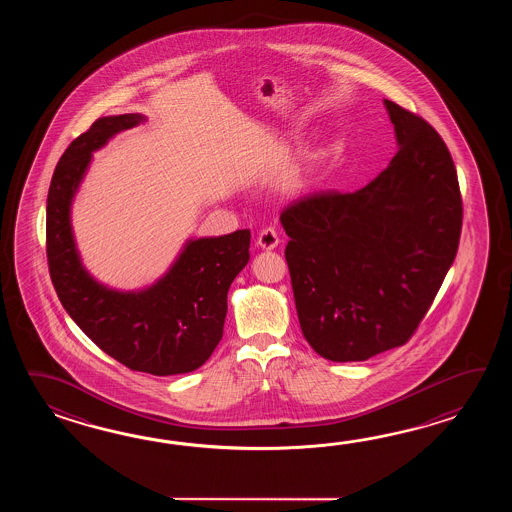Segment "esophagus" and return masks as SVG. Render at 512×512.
Here are the masks:
<instances>
[{
	"mask_svg": "<svg viewBox=\"0 0 512 512\" xmlns=\"http://www.w3.org/2000/svg\"><path fill=\"white\" fill-rule=\"evenodd\" d=\"M278 243H280V238H278V232H276V230H261L260 236H258V247H260V249H263V251H272V249L278 247Z\"/></svg>",
	"mask_w": 512,
	"mask_h": 512,
	"instance_id": "1",
	"label": "esophagus"
}]
</instances>
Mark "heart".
<instances>
[{"label":"heart","mask_w":512,"mask_h":512,"mask_svg":"<svg viewBox=\"0 0 512 512\" xmlns=\"http://www.w3.org/2000/svg\"><path fill=\"white\" fill-rule=\"evenodd\" d=\"M302 183H304V181H302V177H294L293 179V183H291V188H294V190H298V188H302Z\"/></svg>","instance_id":"b5f03b06"}]
</instances>
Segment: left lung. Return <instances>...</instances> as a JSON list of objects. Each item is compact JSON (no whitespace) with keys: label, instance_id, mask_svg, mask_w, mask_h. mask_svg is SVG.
<instances>
[{"label":"left lung","instance_id":"1","mask_svg":"<svg viewBox=\"0 0 512 512\" xmlns=\"http://www.w3.org/2000/svg\"><path fill=\"white\" fill-rule=\"evenodd\" d=\"M397 150L353 194L309 197L280 216L294 304L309 346L360 362L403 346L456 258L463 207L437 131L384 98Z\"/></svg>","mask_w":512,"mask_h":512}]
</instances>
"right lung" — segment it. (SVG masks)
Instances as JSON below:
<instances>
[{"mask_svg":"<svg viewBox=\"0 0 512 512\" xmlns=\"http://www.w3.org/2000/svg\"><path fill=\"white\" fill-rule=\"evenodd\" d=\"M146 122L141 113L111 115L69 144L47 196V260L67 315L109 357L159 377L201 368L223 337L230 283L249 263L251 230L190 238L159 280L120 291L87 271L71 208L93 153L117 133Z\"/></svg>","mask_w":512,"mask_h":512,"instance_id":"1","label":"right lung"}]
</instances>
